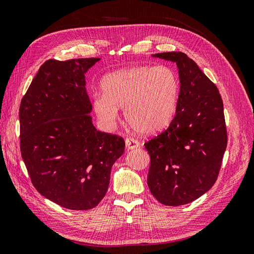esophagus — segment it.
Wrapping results in <instances>:
<instances>
[{"instance_id": "obj_1", "label": "esophagus", "mask_w": 254, "mask_h": 254, "mask_svg": "<svg viewBox=\"0 0 254 254\" xmlns=\"http://www.w3.org/2000/svg\"><path fill=\"white\" fill-rule=\"evenodd\" d=\"M139 144H140L139 141H136L135 139H132V137H127V139L125 140V145H126V148L128 150L139 147Z\"/></svg>"}]
</instances>
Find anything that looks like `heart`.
I'll return each instance as SVG.
<instances>
[{
    "label": "heart",
    "instance_id": "1",
    "mask_svg": "<svg viewBox=\"0 0 254 254\" xmlns=\"http://www.w3.org/2000/svg\"><path fill=\"white\" fill-rule=\"evenodd\" d=\"M104 94L93 96V109L103 124L113 127L119 108L137 131L160 132L171 124L178 106V75L167 65H135L112 72L102 80Z\"/></svg>",
    "mask_w": 254,
    "mask_h": 254
}]
</instances>
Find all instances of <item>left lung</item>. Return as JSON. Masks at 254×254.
<instances>
[{
    "label": "left lung",
    "instance_id": "8db88e82",
    "mask_svg": "<svg viewBox=\"0 0 254 254\" xmlns=\"http://www.w3.org/2000/svg\"><path fill=\"white\" fill-rule=\"evenodd\" d=\"M152 57L177 64L180 93L170 126L144 144L150 156L147 184L159 202L177 206L196 200L217 179L228 142L224 104L217 87L184 53Z\"/></svg>",
    "mask_w": 254,
    "mask_h": 254
}]
</instances>
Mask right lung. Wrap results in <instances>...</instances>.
Returning <instances> with one entry per match:
<instances>
[{
  "label": "right lung",
  "instance_id": "1",
  "mask_svg": "<svg viewBox=\"0 0 254 254\" xmlns=\"http://www.w3.org/2000/svg\"><path fill=\"white\" fill-rule=\"evenodd\" d=\"M99 58L50 59L20 106V146L34 187L70 210H90L105 197L123 137L98 131L84 75Z\"/></svg>",
  "mask_w": 254,
  "mask_h": 254
}]
</instances>
